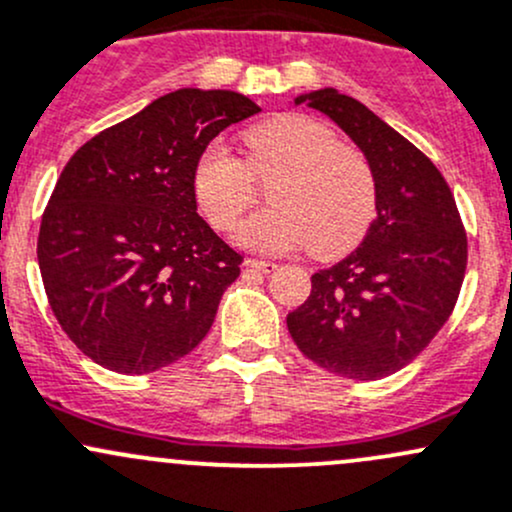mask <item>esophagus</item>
<instances>
[{"label": "esophagus", "mask_w": 512, "mask_h": 512, "mask_svg": "<svg viewBox=\"0 0 512 512\" xmlns=\"http://www.w3.org/2000/svg\"><path fill=\"white\" fill-rule=\"evenodd\" d=\"M242 265H245V270H255L262 274H272L274 270H277V265H274V262H265V260H245Z\"/></svg>", "instance_id": "1"}]
</instances>
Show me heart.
Returning <instances> with one entry per match:
<instances>
[{"mask_svg":"<svg viewBox=\"0 0 512 512\" xmlns=\"http://www.w3.org/2000/svg\"><path fill=\"white\" fill-rule=\"evenodd\" d=\"M245 164L225 144H208L196 159L191 191L215 230H230L255 198L252 179L274 176L270 208L240 223L235 240L245 250L279 255L306 247L319 257L351 250L375 218L373 171L368 161L319 120L287 115L247 132Z\"/></svg>","mask_w":512,"mask_h":512,"instance_id":"obj_1","label":"heart"}]
</instances>
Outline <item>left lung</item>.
<instances>
[{
    "instance_id": "left-lung-1",
    "label": "left lung",
    "mask_w": 512,
    "mask_h": 512,
    "mask_svg": "<svg viewBox=\"0 0 512 512\" xmlns=\"http://www.w3.org/2000/svg\"><path fill=\"white\" fill-rule=\"evenodd\" d=\"M324 112L363 152L378 191L363 242L311 277L287 316L299 351L348 380L405 368L446 324L466 272V233L444 176L410 139L336 88L294 98Z\"/></svg>"
}]
</instances>
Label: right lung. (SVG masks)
Here are the masks:
<instances>
[{"mask_svg":"<svg viewBox=\"0 0 512 512\" xmlns=\"http://www.w3.org/2000/svg\"><path fill=\"white\" fill-rule=\"evenodd\" d=\"M260 112L235 90L181 88L85 142L41 218L39 270L68 338L144 375L211 331L242 257L198 215L191 174L225 127Z\"/></svg>","mask_w":512,"mask_h":512,"instance_id":"1","label":"right lung"}]
</instances>
